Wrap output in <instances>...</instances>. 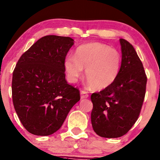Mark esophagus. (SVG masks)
Instances as JSON below:
<instances>
[{"instance_id":"1","label":"esophagus","mask_w":160,"mask_h":160,"mask_svg":"<svg viewBox=\"0 0 160 160\" xmlns=\"http://www.w3.org/2000/svg\"><path fill=\"white\" fill-rule=\"evenodd\" d=\"M88 97H89L88 92H87V91L85 90H82L81 92H80V98H81L82 99H86V98H88Z\"/></svg>"}]
</instances>
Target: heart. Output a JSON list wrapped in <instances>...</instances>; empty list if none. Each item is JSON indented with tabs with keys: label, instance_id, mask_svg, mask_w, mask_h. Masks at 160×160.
Instances as JSON below:
<instances>
[{
	"label": "heart",
	"instance_id": "obj_1",
	"mask_svg": "<svg viewBox=\"0 0 160 160\" xmlns=\"http://www.w3.org/2000/svg\"><path fill=\"white\" fill-rule=\"evenodd\" d=\"M122 55L115 48L99 42L80 45L74 57L68 56L64 66L71 83H76L85 69L88 83L96 89H104L111 86L118 76Z\"/></svg>",
	"mask_w": 160,
	"mask_h": 160
}]
</instances>
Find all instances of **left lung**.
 Masks as SVG:
<instances>
[{
  "mask_svg": "<svg viewBox=\"0 0 160 160\" xmlns=\"http://www.w3.org/2000/svg\"><path fill=\"white\" fill-rule=\"evenodd\" d=\"M122 64L111 86L91 95V122L100 137L117 138L126 134L139 117L146 93L147 75L133 45L120 38Z\"/></svg>",
  "mask_w": 160,
  "mask_h": 160,
  "instance_id": "left-lung-1",
  "label": "left lung"
}]
</instances>
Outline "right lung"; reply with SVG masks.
<instances>
[{"label":"right lung","instance_id":"right-lung-1","mask_svg":"<svg viewBox=\"0 0 160 160\" xmlns=\"http://www.w3.org/2000/svg\"><path fill=\"white\" fill-rule=\"evenodd\" d=\"M73 45L70 37L44 36L17 61L12 79L13 103L31 134H54L80 99V90L68 83L64 73V60Z\"/></svg>","mask_w":160,"mask_h":160}]
</instances>
